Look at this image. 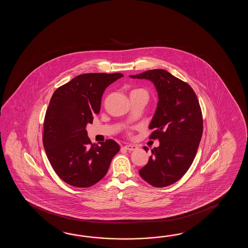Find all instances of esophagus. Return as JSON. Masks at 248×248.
<instances>
[{
    "instance_id": "1",
    "label": "esophagus",
    "mask_w": 248,
    "mask_h": 248,
    "mask_svg": "<svg viewBox=\"0 0 248 248\" xmlns=\"http://www.w3.org/2000/svg\"><path fill=\"white\" fill-rule=\"evenodd\" d=\"M124 148L127 150V151H135V150H137V145H135V144H126Z\"/></svg>"
}]
</instances>
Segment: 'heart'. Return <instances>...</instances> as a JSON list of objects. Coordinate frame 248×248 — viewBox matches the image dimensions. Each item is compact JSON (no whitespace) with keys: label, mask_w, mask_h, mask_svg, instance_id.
<instances>
[{"label":"heart","mask_w":248,"mask_h":248,"mask_svg":"<svg viewBox=\"0 0 248 248\" xmlns=\"http://www.w3.org/2000/svg\"><path fill=\"white\" fill-rule=\"evenodd\" d=\"M140 90H140V89H138V90H132L131 92H136V91H140ZM143 91H144V90H143Z\"/></svg>","instance_id":"1"}]
</instances>
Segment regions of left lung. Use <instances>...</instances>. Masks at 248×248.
I'll return each instance as SVG.
<instances>
[{
  "label": "left lung",
  "instance_id": "8db88e82",
  "mask_svg": "<svg viewBox=\"0 0 248 248\" xmlns=\"http://www.w3.org/2000/svg\"><path fill=\"white\" fill-rule=\"evenodd\" d=\"M130 77L151 80L158 95L149 128L154 129L150 139H158L159 146L152 150L139 174L154 187L173 185L190 169L201 142L203 119L200 103L190 85L163 69ZM143 149L147 152V147Z\"/></svg>",
  "mask_w": 248,
  "mask_h": 248
}]
</instances>
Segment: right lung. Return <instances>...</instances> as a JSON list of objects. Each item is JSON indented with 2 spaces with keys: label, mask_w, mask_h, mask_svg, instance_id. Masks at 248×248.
<instances>
[{
  "label": "right lung",
  "mask_w": 248,
  "mask_h": 248,
  "mask_svg": "<svg viewBox=\"0 0 248 248\" xmlns=\"http://www.w3.org/2000/svg\"><path fill=\"white\" fill-rule=\"evenodd\" d=\"M123 74H80L54 92L47 107L42 142L49 163L66 184L86 188L106 175L111 159L120 151L108 139L92 144L86 126L100 111L106 88Z\"/></svg>",
  "instance_id": "obj_1"
}]
</instances>
